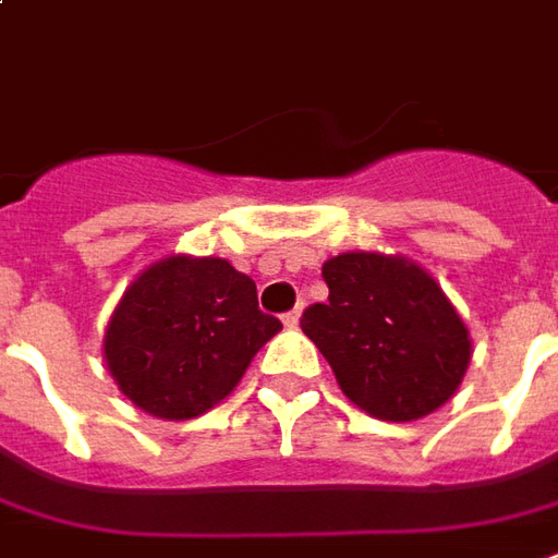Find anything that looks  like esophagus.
I'll list each match as a JSON object with an SVG mask.
<instances>
[{"instance_id": "esophagus-1", "label": "esophagus", "mask_w": 558, "mask_h": 558, "mask_svg": "<svg viewBox=\"0 0 558 558\" xmlns=\"http://www.w3.org/2000/svg\"><path fill=\"white\" fill-rule=\"evenodd\" d=\"M299 317H302V307H292V311H287L283 314V326H299Z\"/></svg>"}]
</instances>
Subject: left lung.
Returning <instances> with one entry per match:
<instances>
[{"instance_id":"left-lung-1","label":"left lung","mask_w":558,"mask_h":558,"mask_svg":"<svg viewBox=\"0 0 558 558\" xmlns=\"http://www.w3.org/2000/svg\"><path fill=\"white\" fill-rule=\"evenodd\" d=\"M329 302L305 307L302 332L365 414L411 423L462 384L471 341L444 290L401 256L341 253L323 263Z\"/></svg>"}]
</instances>
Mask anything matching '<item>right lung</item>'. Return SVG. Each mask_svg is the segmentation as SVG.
Returning <instances> with one entry per match:
<instances>
[{"label": "right lung", "mask_w": 558, "mask_h": 558, "mask_svg": "<svg viewBox=\"0 0 558 558\" xmlns=\"http://www.w3.org/2000/svg\"><path fill=\"white\" fill-rule=\"evenodd\" d=\"M280 319L226 259L169 256L132 280L105 332V360L144 414L190 420L223 401Z\"/></svg>", "instance_id": "add662e5"}]
</instances>
